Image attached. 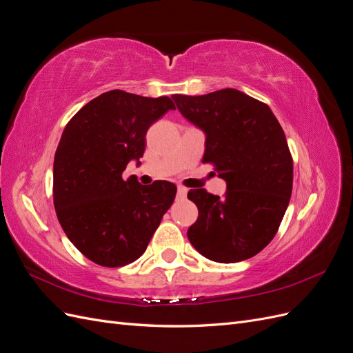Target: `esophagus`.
Listing matches in <instances>:
<instances>
[{
	"label": "esophagus",
	"instance_id": "1",
	"mask_svg": "<svg viewBox=\"0 0 353 353\" xmlns=\"http://www.w3.org/2000/svg\"><path fill=\"white\" fill-rule=\"evenodd\" d=\"M187 193H188V190H187V188H184V187H178V190H176V196H178V199H185V197H187Z\"/></svg>",
	"mask_w": 353,
	"mask_h": 353
}]
</instances>
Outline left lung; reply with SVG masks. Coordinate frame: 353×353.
Segmentation results:
<instances>
[{"instance_id": "left-lung-1", "label": "left lung", "mask_w": 353, "mask_h": 353, "mask_svg": "<svg viewBox=\"0 0 353 353\" xmlns=\"http://www.w3.org/2000/svg\"><path fill=\"white\" fill-rule=\"evenodd\" d=\"M172 99L206 135L203 163L227 183L222 197L188 191L199 209L188 240L213 262L249 259L274 239L290 201L293 159L283 128L268 105L234 88Z\"/></svg>"}]
</instances>
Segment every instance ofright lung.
<instances>
[{
  "label": "right lung",
  "mask_w": 353,
  "mask_h": 353,
  "mask_svg": "<svg viewBox=\"0 0 353 353\" xmlns=\"http://www.w3.org/2000/svg\"><path fill=\"white\" fill-rule=\"evenodd\" d=\"M175 104L169 97L112 90L74 114L54 156V208L60 225L83 256L108 268L137 261L174 203L176 185L125 179L126 165L145 150V134Z\"/></svg>",
  "instance_id": "add662e5"
}]
</instances>
